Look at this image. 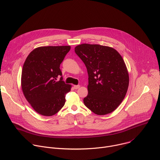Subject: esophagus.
I'll return each instance as SVG.
<instances>
[{
    "label": "esophagus",
    "instance_id": "34e87169",
    "mask_svg": "<svg viewBox=\"0 0 160 160\" xmlns=\"http://www.w3.org/2000/svg\"><path fill=\"white\" fill-rule=\"evenodd\" d=\"M79 87H80V85H74V86H73V88H74L75 89H78Z\"/></svg>",
    "mask_w": 160,
    "mask_h": 160
}]
</instances>
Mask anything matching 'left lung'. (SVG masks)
Returning a JSON list of instances; mask_svg holds the SVG:
<instances>
[{
	"label": "left lung",
	"instance_id": "left-lung-1",
	"mask_svg": "<svg viewBox=\"0 0 160 160\" xmlns=\"http://www.w3.org/2000/svg\"><path fill=\"white\" fill-rule=\"evenodd\" d=\"M85 64L88 75L86 107L98 115L115 110L124 99L129 77L121 55L113 48L98 44L83 43L75 48Z\"/></svg>",
	"mask_w": 160,
	"mask_h": 160
}]
</instances>
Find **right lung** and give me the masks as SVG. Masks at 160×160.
I'll list each match as a JSON object with an SVG mask.
<instances>
[{"mask_svg":"<svg viewBox=\"0 0 160 160\" xmlns=\"http://www.w3.org/2000/svg\"><path fill=\"white\" fill-rule=\"evenodd\" d=\"M70 49L68 45L36 48L22 66V92L34 110L42 115L52 116L64 105L65 94L70 91L71 85L62 80L59 67Z\"/></svg>","mask_w":160,"mask_h":160,"instance_id":"1","label":"right lung"}]
</instances>
